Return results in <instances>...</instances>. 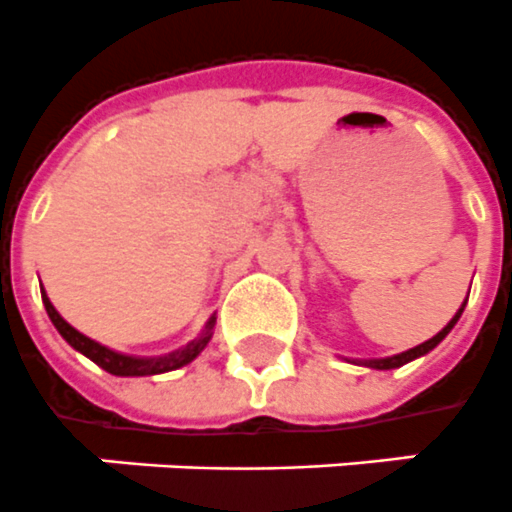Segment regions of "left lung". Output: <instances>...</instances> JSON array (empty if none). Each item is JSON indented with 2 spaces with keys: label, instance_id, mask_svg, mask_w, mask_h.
<instances>
[{
  "label": "left lung",
  "instance_id": "obj_1",
  "mask_svg": "<svg viewBox=\"0 0 512 512\" xmlns=\"http://www.w3.org/2000/svg\"><path fill=\"white\" fill-rule=\"evenodd\" d=\"M468 293H470V290H468ZM465 304H468V298H465L463 306H460V309H457V312H455V317H452V320H449L447 325L441 327L439 333L433 335V338H428V341H425V343H420V346H415V349H407V351H402V354H394V357H380V359H346V362H354V365L370 367V370H396V367L407 365V362H412V359L425 357V354H428V351L436 349V346H439V343L444 341V338H447L449 330H452V327L457 325V320H460V314H463Z\"/></svg>",
  "mask_w": 512,
  "mask_h": 512
}]
</instances>
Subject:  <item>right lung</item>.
Listing matches in <instances>:
<instances>
[{"mask_svg": "<svg viewBox=\"0 0 512 512\" xmlns=\"http://www.w3.org/2000/svg\"><path fill=\"white\" fill-rule=\"evenodd\" d=\"M42 301L44 309H47L49 320L57 327V333L63 335L71 349H76L79 354H84L87 359H92L94 365L102 367L110 375H118V378H145V375H161V372L179 370V367L190 365L192 359L198 357L200 351L206 349L208 341L214 338V325H216V314L208 317V322L203 325V330L198 333V338H192L187 346L182 349H174L169 354H161V357H134V354H124V351L110 349V346H102V343L92 341L89 335L79 333L76 327L68 325V322L60 317L52 301H49L47 290L42 288Z\"/></svg>", "mask_w": 512, "mask_h": 512, "instance_id": "1", "label": "right lung"}]
</instances>
